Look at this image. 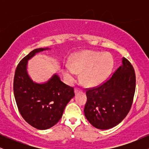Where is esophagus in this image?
<instances>
[{"label":"esophagus","instance_id":"esophagus-1","mask_svg":"<svg viewBox=\"0 0 149 149\" xmlns=\"http://www.w3.org/2000/svg\"><path fill=\"white\" fill-rule=\"evenodd\" d=\"M82 91V90L81 89H80V88H75V93H78V92H80Z\"/></svg>","mask_w":149,"mask_h":149}]
</instances>
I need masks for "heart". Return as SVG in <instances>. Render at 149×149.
<instances>
[{
    "label": "heart",
    "instance_id": "b5f03b06",
    "mask_svg": "<svg viewBox=\"0 0 149 149\" xmlns=\"http://www.w3.org/2000/svg\"><path fill=\"white\" fill-rule=\"evenodd\" d=\"M113 59L109 54L94 51H83L76 53L71 64L64 66V75L69 82L74 80L77 73L87 86H95L105 80L113 68Z\"/></svg>",
    "mask_w": 149,
    "mask_h": 149
}]
</instances>
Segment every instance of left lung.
<instances>
[{"label": "left lung", "instance_id": "8db88e82", "mask_svg": "<svg viewBox=\"0 0 149 149\" xmlns=\"http://www.w3.org/2000/svg\"><path fill=\"white\" fill-rule=\"evenodd\" d=\"M122 61V66L106 81L86 88L85 116L97 129L115 127L126 117L132 105L136 88L134 69L126 58Z\"/></svg>", "mask_w": 149, "mask_h": 149}]
</instances>
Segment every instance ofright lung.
Wrapping results in <instances>:
<instances>
[{
	"instance_id": "obj_1",
	"label": "right lung",
	"mask_w": 149,
	"mask_h": 149,
	"mask_svg": "<svg viewBox=\"0 0 149 149\" xmlns=\"http://www.w3.org/2000/svg\"><path fill=\"white\" fill-rule=\"evenodd\" d=\"M35 49L19 61L15 70L13 90L20 114L26 122L38 130H47L59 122L66 104L75 95L74 88L61 82L57 75L43 84L33 83L26 72L27 61Z\"/></svg>"
}]
</instances>
